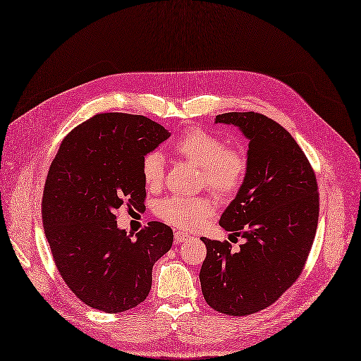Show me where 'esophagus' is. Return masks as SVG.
Here are the masks:
<instances>
[{
    "label": "esophagus",
    "instance_id": "34e87169",
    "mask_svg": "<svg viewBox=\"0 0 361 361\" xmlns=\"http://www.w3.org/2000/svg\"><path fill=\"white\" fill-rule=\"evenodd\" d=\"M174 238H176V240H177L178 243H183V242H185L187 239L190 238V234H189V233H185V231L178 230V231H176V233H174Z\"/></svg>",
    "mask_w": 361,
    "mask_h": 361
}]
</instances>
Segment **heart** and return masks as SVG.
<instances>
[{"instance_id":"heart-1","label":"heart","mask_w":361,"mask_h":361,"mask_svg":"<svg viewBox=\"0 0 361 361\" xmlns=\"http://www.w3.org/2000/svg\"><path fill=\"white\" fill-rule=\"evenodd\" d=\"M172 150L202 172L200 181L219 196H230L239 190L247 169V159L242 150L226 147L223 138L203 128L187 131ZM145 184L152 190L159 189L164 181V156L149 152L142 161ZM212 202L203 196H169L156 207V214L164 221L181 228H195L205 223L212 214Z\"/></svg>"}]
</instances>
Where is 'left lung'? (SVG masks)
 I'll list each match as a JSON object with an SVG mask.
<instances>
[{
	"label": "left lung",
	"instance_id": "8db88e82",
	"mask_svg": "<svg viewBox=\"0 0 361 361\" xmlns=\"http://www.w3.org/2000/svg\"><path fill=\"white\" fill-rule=\"evenodd\" d=\"M215 123L238 127L249 140L247 169L219 226L245 243L202 238L200 269L208 305L227 316L267 308L300 277L316 236L319 192L314 171L293 137L276 121L255 112L216 115Z\"/></svg>",
	"mask_w": 361,
	"mask_h": 361
}]
</instances>
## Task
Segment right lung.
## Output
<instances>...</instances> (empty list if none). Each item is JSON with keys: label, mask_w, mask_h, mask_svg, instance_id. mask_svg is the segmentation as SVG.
Here are the masks:
<instances>
[{"label": "right lung", "mask_w": 361, "mask_h": 361, "mask_svg": "<svg viewBox=\"0 0 361 361\" xmlns=\"http://www.w3.org/2000/svg\"><path fill=\"white\" fill-rule=\"evenodd\" d=\"M171 133L142 115L99 114L72 130L53 159L42 196V224L56 267L80 300L104 312L142 304L152 269L174 233L150 221L133 239L116 224L123 202L145 205V154Z\"/></svg>", "instance_id": "add662e5"}]
</instances>
